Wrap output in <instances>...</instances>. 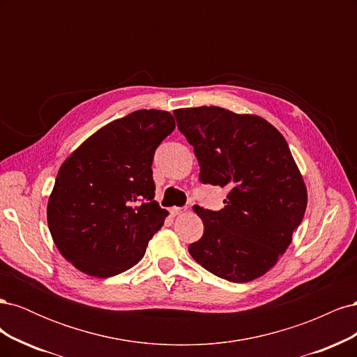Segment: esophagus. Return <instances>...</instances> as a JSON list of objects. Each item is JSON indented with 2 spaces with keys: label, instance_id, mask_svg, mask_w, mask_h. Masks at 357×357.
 Returning a JSON list of instances; mask_svg holds the SVG:
<instances>
[{
  "label": "esophagus",
  "instance_id": "obj_1",
  "mask_svg": "<svg viewBox=\"0 0 357 357\" xmlns=\"http://www.w3.org/2000/svg\"><path fill=\"white\" fill-rule=\"evenodd\" d=\"M188 210V207H172L171 210H169V213L172 214V215H178V214H181V213H185Z\"/></svg>",
  "mask_w": 357,
  "mask_h": 357
}]
</instances>
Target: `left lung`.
<instances>
[{"label": "left lung", "instance_id": "left-lung-1", "mask_svg": "<svg viewBox=\"0 0 357 357\" xmlns=\"http://www.w3.org/2000/svg\"><path fill=\"white\" fill-rule=\"evenodd\" d=\"M195 149L199 180L228 188L220 211L193 210L204 235L189 253L211 274L247 283L271 269L304 219L307 188L284 137L255 114L220 107L174 110Z\"/></svg>", "mask_w": 357, "mask_h": 357}]
</instances>
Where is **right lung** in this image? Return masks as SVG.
Listing matches in <instances>:
<instances>
[{"mask_svg": "<svg viewBox=\"0 0 357 357\" xmlns=\"http://www.w3.org/2000/svg\"><path fill=\"white\" fill-rule=\"evenodd\" d=\"M174 128L168 112L137 110L98 129L63 160L47 225L79 271L107 278L143 259L168 215L155 201L152 162Z\"/></svg>", "mask_w": 357, "mask_h": 357, "instance_id": "obj_1", "label": "right lung"}]
</instances>
